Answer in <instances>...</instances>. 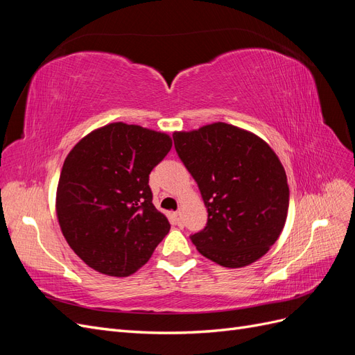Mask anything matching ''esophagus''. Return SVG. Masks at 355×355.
<instances>
[{
  "label": "esophagus",
  "mask_w": 355,
  "mask_h": 355,
  "mask_svg": "<svg viewBox=\"0 0 355 355\" xmlns=\"http://www.w3.org/2000/svg\"><path fill=\"white\" fill-rule=\"evenodd\" d=\"M173 218H175V222H176L178 225H182V219H180V211H179V210L173 213Z\"/></svg>",
  "instance_id": "1"
}]
</instances>
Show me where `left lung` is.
Returning <instances> with one entry per match:
<instances>
[{"instance_id": "8db88e82", "label": "left lung", "mask_w": 355, "mask_h": 355, "mask_svg": "<svg viewBox=\"0 0 355 355\" xmlns=\"http://www.w3.org/2000/svg\"><path fill=\"white\" fill-rule=\"evenodd\" d=\"M175 149L196 179L207 223L191 241L207 259L241 268L280 237L288 210L284 167L261 137L214 123L173 135Z\"/></svg>"}]
</instances>
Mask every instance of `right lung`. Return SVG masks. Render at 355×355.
I'll return each instance as SVG.
<instances>
[{
  "label": "right lung",
  "mask_w": 355,
  "mask_h": 355,
  "mask_svg": "<svg viewBox=\"0 0 355 355\" xmlns=\"http://www.w3.org/2000/svg\"><path fill=\"white\" fill-rule=\"evenodd\" d=\"M171 139L112 123L72 148L58 185L56 211L71 249L93 270L127 277L148 262L170 223L153 204L149 173Z\"/></svg>",
  "instance_id": "1"
}]
</instances>
